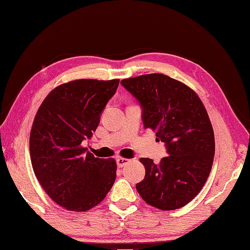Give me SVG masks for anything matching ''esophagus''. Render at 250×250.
<instances>
[{
    "label": "esophagus",
    "mask_w": 250,
    "mask_h": 250,
    "mask_svg": "<svg viewBox=\"0 0 250 250\" xmlns=\"http://www.w3.org/2000/svg\"><path fill=\"white\" fill-rule=\"evenodd\" d=\"M128 162H129V160L126 159V158H121L120 157V158L116 159V163H117V167H125Z\"/></svg>",
    "instance_id": "obj_1"
}]
</instances>
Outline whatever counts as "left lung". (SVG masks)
Returning <instances> with one entry per match:
<instances>
[{
    "instance_id": "left-lung-1",
    "label": "left lung",
    "mask_w": 250,
    "mask_h": 250,
    "mask_svg": "<svg viewBox=\"0 0 250 250\" xmlns=\"http://www.w3.org/2000/svg\"><path fill=\"white\" fill-rule=\"evenodd\" d=\"M143 107L145 128L155 131L169 155L159 164L141 158L145 178L136 185L148 205L176 210L199 194L214 158V133L204 103L185 83L163 74L121 82Z\"/></svg>"
}]
</instances>
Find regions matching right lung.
<instances>
[{
  "mask_svg": "<svg viewBox=\"0 0 250 250\" xmlns=\"http://www.w3.org/2000/svg\"><path fill=\"white\" fill-rule=\"evenodd\" d=\"M119 79H77L54 88L37 111L29 148L37 180L68 211L90 210L105 198L116 178L114 159H100L82 146L91 138Z\"/></svg>",
  "mask_w": 250,
  "mask_h": 250,
  "instance_id": "add662e5",
  "label": "right lung"
}]
</instances>
